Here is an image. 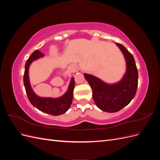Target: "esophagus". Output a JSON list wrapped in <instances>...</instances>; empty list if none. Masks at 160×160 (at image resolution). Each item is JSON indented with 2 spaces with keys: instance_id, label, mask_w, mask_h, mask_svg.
Listing matches in <instances>:
<instances>
[{
  "instance_id": "esophagus-1",
  "label": "esophagus",
  "mask_w": 160,
  "mask_h": 160,
  "mask_svg": "<svg viewBox=\"0 0 160 160\" xmlns=\"http://www.w3.org/2000/svg\"><path fill=\"white\" fill-rule=\"evenodd\" d=\"M73 68H74V69H75V70H77V69H76V67H73Z\"/></svg>"
}]
</instances>
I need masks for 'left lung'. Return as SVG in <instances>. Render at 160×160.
Returning <instances> with one entry per match:
<instances>
[{"label": "left lung", "instance_id": "obj_1", "mask_svg": "<svg viewBox=\"0 0 160 160\" xmlns=\"http://www.w3.org/2000/svg\"><path fill=\"white\" fill-rule=\"evenodd\" d=\"M115 44L126 62V72L122 79L116 83L108 84L93 75L84 74L92 89L96 105L109 113L117 112L128 105L135 95L138 85V71L133 55L122 44Z\"/></svg>", "mask_w": 160, "mask_h": 160}]
</instances>
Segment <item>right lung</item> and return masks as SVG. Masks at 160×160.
Instances as JSON below:
<instances>
[{"label":"right lung","mask_w":160,"mask_h":160,"mask_svg":"<svg viewBox=\"0 0 160 160\" xmlns=\"http://www.w3.org/2000/svg\"><path fill=\"white\" fill-rule=\"evenodd\" d=\"M44 54L38 50H35L28 58L25 67V73L23 76V82L26 93L31 103L38 110L52 115H59L63 114L68 110L72 103L73 98V90L75 88V80L72 77L66 93L60 98H41L37 95L32 89L28 78V69L31 62L41 57H44Z\"/></svg>","instance_id":"1"}]
</instances>
